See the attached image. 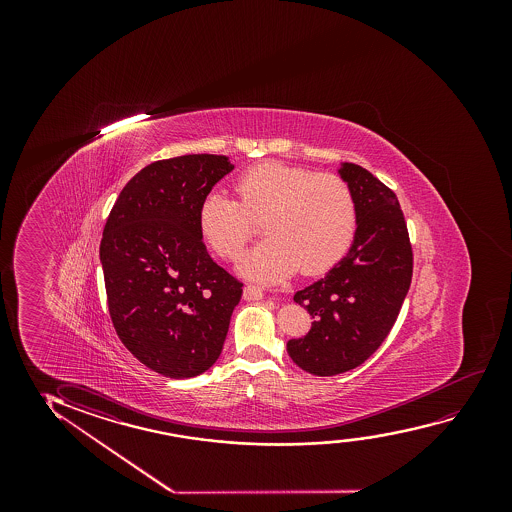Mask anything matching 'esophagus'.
Wrapping results in <instances>:
<instances>
[{"instance_id": "1", "label": "esophagus", "mask_w": 512, "mask_h": 512, "mask_svg": "<svg viewBox=\"0 0 512 512\" xmlns=\"http://www.w3.org/2000/svg\"><path fill=\"white\" fill-rule=\"evenodd\" d=\"M262 295H264L262 288L255 287V285H246L243 288V297L246 301H259V299H262Z\"/></svg>"}]
</instances>
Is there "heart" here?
I'll list each match as a JSON object with an SVG mask.
<instances>
[{"label": "heart", "instance_id": "1", "mask_svg": "<svg viewBox=\"0 0 512 512\" xmlns=\"http://www.w3.org/2000/svg\"><path fill=\"white\" fill-rule=\"evenodd\" d=\"M234 196L204 197L197 225L222 259H236L262 220L267 238L246 253L239 273L276 281L301 267L318 274L343 259L357 232V203L350 185L332 173L281 162H262L236 178Z\"/></svg>", "mask_w": 512, "mask_h": 512}]
</instances>
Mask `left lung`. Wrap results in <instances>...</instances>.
<instances>
[{
    "mask_svg": "<svg viewBox=\"0 0 512 512\" xmlns=\"http://www.w3.org/2000/svg\"><path fill=\"white\" fill-rule=\"evenodd\" d=\"M339 175L357 203L350 252L294 301L313 318L287 351L302 371L336 376L364 364L399 316L413 278V248L399 199L367 169L343 162Z\"/></svg>",
    "mask_w": 512,
    "mask_h": 512,
    "instance_id": "8db88e82",
    "label": "left lung"
}]
</instances>
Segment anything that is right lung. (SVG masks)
Segmentation results:
<instances>
[{
	"label": "right lung",
	"mask_w": 512,
	"mask_h": 512,
	"mask_svg": "<svg viewBox=\"0 0 512 512\" xmlns=\"http://www.w3.org/2000/svg\"><path fill=\"white\" fill-rule=\"evenodd\" d=\"M225 155L152 162L120 192L99 246L113 327L127 350L168 378L208 371L224 348L243 283L213 262L197 225Z\"/></svg>",
	"instance_id": "right-lung-1"
}]
</instances>
